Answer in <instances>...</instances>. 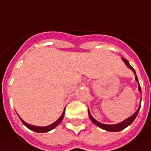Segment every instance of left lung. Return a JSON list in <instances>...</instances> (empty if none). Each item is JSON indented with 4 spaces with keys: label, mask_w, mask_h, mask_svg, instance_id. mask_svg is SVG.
Returning a JSON list of instances; mask_svg holds the SVG:
<instances>
[{
    "label": "left lung",
    "mask_w": 151,
    "mask_h": 151,
    "mask_svg": "<svg viewBox=\"0 0 151 151\" xmlns=\"http://www.w3.org/2000/svg\"><path fill=\"white\" fill-rule=\"evenodd\" d=\"M122 60H123V62L126 63V65H127V67H128L129 69H131L132 70H133V73H134V74H135L136 81H137L138 82V84H139V81H138L137 76V74H136L135 70L133 69V67H131V65L129 64V61L127 60H126V59H124V58H122ZM138 90L139 91V92L141 93V88H140V85H139V86H138ZM139 109H140V106L138 108L137 111H136L135 113L133 114V116H130V117H129L128 119H125L124 121H122V122H119V123H118V124H114V125L103 124V123H101V122H98V121L93 118L92 116L91 115L90 111H89V109L88 110V116H89V117H90L91 120L93 123H95L96 126H98L99 127H100L101 129H105V130L110 131V132H118V131L122 130V129H124L125 128H127L128 126H129V125H130L131 123L133 122V120L135 119L136 117H137V116L138 115V112H139Z\"/></svg>",
    "instance_id": "8db88e82"
}]
</instances>
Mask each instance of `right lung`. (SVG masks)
<instances>
[{
    "label": "right lung",
    "mask_w": 151,
    "mask_h": 151,
    "mask_svg": "<svg viewBox=\"0 0 151 151\" xmlns=\"http://www.w3.org/2000/svg\"><path fill=\"white\" fill-rule=\"evenodd\" d=\"M64 114H65V109L64 111H63V113H62V115H61V116L60 117V118L56 120V122H53L52 124L51 125H49V126H47V127H35V126H32V125H29L28 124V123H26V122H24V121H23L22 119L20 118L21 121L22 122L23 124L25 126V127H27V128H29V129H31V130L32 131H35V132H37V133H46V132H49V131L52 130V129H54L55 127H56V126H58L59 123L63 120V116H64Z\"/></svg>",
    "instance_id": "obj_1"
}]
</instances>
